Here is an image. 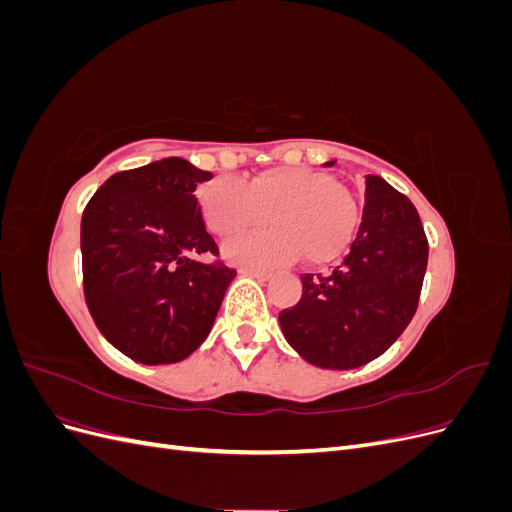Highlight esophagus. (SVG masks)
<instances>
[{
  "label": "esophagus",
  "mask_w": 512,
  "mask_h": 512,
  "mask_svg": "<svg viewBox=\"0 0 512 512\" xmlns=\"http://www.w3.org/2000/svg\"><path fill=\"white\" fill-rule=\"evenodd\" d=\"M243 275H250V277H254V280H258V282H269L271 277H273L271 271H262V269H243Z\"/></svg>",
  "instance_id": "obj_1"
}]
</instances>
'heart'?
Listing matches in <instances>:
<instances>
[{"instance_id":"1","label":"heart","mask_w":512,"mask_h":512,"mask_svg":"<svg viewBox=\"0 0 512 512\" xmlns=\"http://www.w3.org/2000/svg\"><path fill=\"white\" fill-rule=\"evenodd\" d=\"M200 215L218 237H235L262 224L275 228L232 239L224 258L232 265L260 267L303 258L327 265L356 237L361 211L344 185L322 170L277 166L241 185L213 179L198 190Z\"/></svg>"}]
</instances>
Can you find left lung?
Returning <instances> with one entry per match:
<instances>
[{
  "instance_id": "1",
  "label": "left lung",
  "mask_w": 512,
  "mask_h": 512,
  "mask_svg": "<svg viewBox=\"0 0 512 512\" xmlns=\"http://www.w3.org/2000/svg\"><path fill=\"white\" fill-rule=\"evenodd\" d=\"M427 256L414 205L382 177L367 175L363 220L350 252L329 275L301 277V301L280 314L286 342L322 369L378 359L416 312Z\"/></svg>"
}]
</instances>
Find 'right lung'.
<instances>
[{
  "instance_id": "add662e5",
  "label": "right lung",
  "mask_w": 512,
  "mask_h": 512,
  "mask_svg": "<svg viewBox=\"0 0 512 512\" xmlns=\"http://www.w3.org/2000/svg\"><path fill=\"white\" fill-rule=\"evenodd\" d=\"M213 175L164 158L106 179L81 220L83 288L108 344L143 365L179 363L205 342L237 271L218 254L196 188Z\"/></svg>"
}]
</instances>
